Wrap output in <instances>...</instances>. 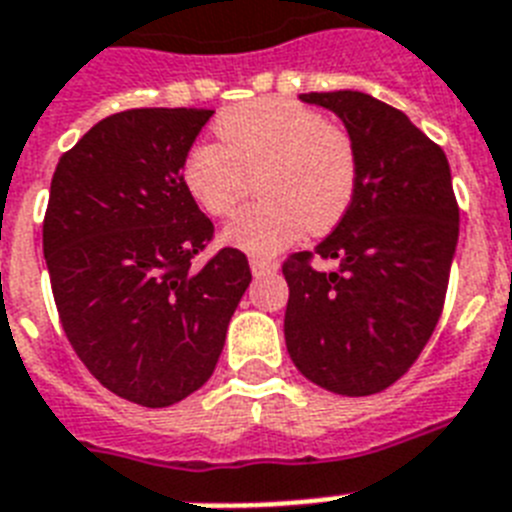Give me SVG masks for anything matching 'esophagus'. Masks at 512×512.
Listing matches in <instances>:
<instances>
[{
  "instance_id": "1",
  "label": "esophagus",
  "mask_w": 512,
  "mask_h": 512,
  "mask_svg": "<svg viewBox=\"0 0 512 512\" xmlns=\"http://www.w3.org/2000/svg\"><path fill=\"white\" fill-rule=\"evenodd\" d=\"M249 268H252V273H255V276H265V273H273L278 265L273 263V260H265V257L252 255L249 257Z\"/></svg>"
}]
</instances>
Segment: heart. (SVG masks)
Listing matches in <instances>:
<instances>
[{
  "label": "heart",
  "instance_id": "obj_1",
  "mask_svg": "<svg viewBox=\"0 0 512 512\" xmlns=\"http://www.w3.org/2000/svg\"><path fill=\"white\" fill-rule=\"evenodd\" d=\"M216 143H200L182 179L208 216H229L257 179L260 203L239 210L221 242L249 255H276L304 229L328 234L356 192V148L349 132L289 98H260L223 111Z\"/></svg>",
  "mask_w": 512,
  "mask_h": 512
}]
</instances>
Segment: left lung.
Returning a JSON list of instances; mask_svg holds the SVG:
<instances>
[{
    "label": "left lung",
    "instance_id": "8db88e82",
    "mask_svg": "<svg viewBox=\"0 0 512 512\" xmlns=\"http://www.w3.org/2000/svg\"><path fill=\"white\" fill-rule=\"evenodd\" d=\"M299 98L341 117L359 176L333 234L283 263L286 349L330 393H380L409 372L442 315L458 244L448 158L403 111L367 93ZM315 254L339 268L315 271Z\"/></svg>",
    "mask_w": 512,
    "mask_h": 512
}]
</instances>
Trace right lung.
<instances>
[{"instance_id":"obj_1","label":"right lung","mask_w":512,"mask_h":512,"mask_svg":"<svg viewBox=\"0 0 512 512\" xmlns=\"http://www.w3.org/2000/svg\"><path fill=\"white\" fill-rule=\"evenodd\" d=\"M210 109H130L101 119L57 163L44 257L59 320L103 388L163 409L203 388L252 273L244 252H197L213 223L182 163Z\"/></svg>"}]
</instances>
